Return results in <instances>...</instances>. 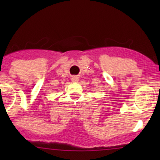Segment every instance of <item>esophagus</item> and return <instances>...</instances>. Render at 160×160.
<instances>
[{
  "mask_svg": "<svg viewBox=\"0 0 160 160\" xmlns=\"http://www.w3.org/2000/svg\"><path fill=\"white\" fill-rule=\"evenodd\" d=\"M78 80H79V79H78V78H77V77H73V78H72V80H73V81H74V82L78 81Z\"/></svg>",
  "mask_w": 160,
  "mask_h": 160,
  "instance_id": "34e87169",
  "label": "esophagus"
}]
</instances>
